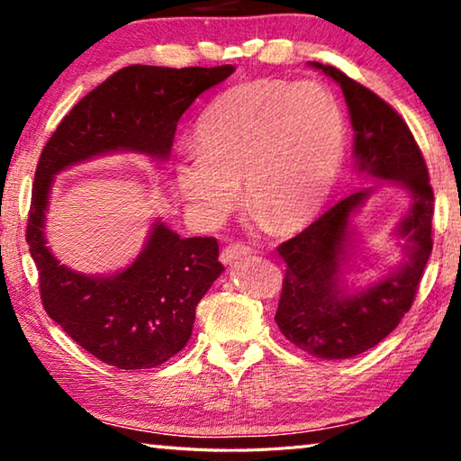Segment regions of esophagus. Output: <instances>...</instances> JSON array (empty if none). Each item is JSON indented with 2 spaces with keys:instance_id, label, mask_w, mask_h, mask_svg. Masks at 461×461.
I'll list each match as a JSON object with an SVG mask.
<instances>
[{
  "instance_id": "obj_1",
  "label": "esophagus",
  "mask_w": 461,
  "mask_h": 461,
  "mask_svg": "<svg viewBox=\"0 0 461 461\" xmlns=\"http://www.w3.org/2000/svg\"><path fill=\"white\" fill-rule=\"evenodd\" d=\"M249 252H252V249H249V248L244 246V244H230V246L223 248L221 262H223V264H231L233 260L241 258V256H248Z\"/></svg>"
}]
</instances>
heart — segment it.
<instances>
[{"label":"heart","mask_w":461,"mask_h":461,"mask_svg":"<svg viewBox=\"0 0 461 461\" xmlns=\"http://www.w3.org/2000/svg\"><path fill=\"white\" fill-rule=\"evenodd\" d=\"M197 152L175 160V185L191 212L220 223L244 185L249 212L276 231L313 220L343 158V115L317 81H249L221 93L194 126Z\"/></svg>","instance_id":"heart-1"}]
</instances>
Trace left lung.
<instances>
[{"label":"left lung","instance_id":"left-lung-1","mask_svg":"<svg viewBox=\"0 0 461 461\" xmlns=\"http://www.w3.org/2000/svg\"><path fill=\"white\" fill-rule=\"evenodd\" d=\"M309 65L343 91L354 128L356 173L378 178L376 185H401L411 197L410 212L395 232L403 241V262L364 289L349 292L342 275L351 255V215L375 186L349 194L278 246L286 262L275 315L278 330L303 352L321 360H346L384 339L415 301L433 249V189L423 154L401 115L339 68Z\"/></svg>","mask_w":461,"mask_h":461}]
</instances>
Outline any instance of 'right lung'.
<instances>
[{
    "mask_svg": "<svg viewBox=\"0 0 461 461\" xmlns=\"http://www.w3.org/2000/svg\"><path fill=\"white\" fill-rule=\"evenodd\" d=\"M233 71L231 65L122 68L62 118L38 160L26 240L42 305L68 338L120 370L154 368L186 346L194 309L223 272L220 246L215 238H181L156 220L130 267L99 276L77 272L46 246L54 175L115 152L168 160L181 115Z\"/></svg>",
    "mask_w": 461,
    "mask_h": 461,
    "instance_id": "right-lung-1",
    "label": "right lung"
}]
</instances>
